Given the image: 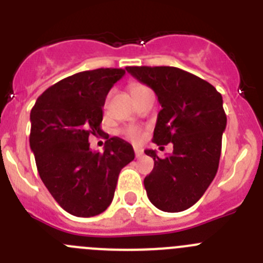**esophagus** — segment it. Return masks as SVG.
<instances>
[{
  "label": "esophagus",
  "instance_id": "esophagus-1",
  "mask_svg": "<svg viewBox=\"0 0 263 263\" xmlns=\"http://www.w3.org/2000/svg\"><path fill=\"white\" fill-rule=\"evenodd\" d=\"M134 154H136V158H141L142 157V150L141 148H134Z\"/></svg>",
  "mask_w": 263,
  "mask_h": 263
}]
</instances>
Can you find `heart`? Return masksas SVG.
I'll list each match as a JSON object with an SVG mask.
<instances>
[{
    "label": "heart",
    "instance_id": "1",
    "mask_svg": "<svg viewBox=\"0 0 263 263\" xmlns=\"http://www.w3.org/2000/svg\"><path fill=\"white\" fill-rule=\"evenodd\" d=\"M142 88H145V85L138 84V83H134V84L130 85V92H132V93H136L137 90L142 89ZM121 133H122V136L126 137L129 141H132V142H136V143L139 142V141L143 138L142 129H139V127H137V126L124 127V129L121 130Z\"/></svg>",
    "mask_w": 263,
    "mask_h": 263
}]
</instances>
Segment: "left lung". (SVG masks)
Returning <instances> with one entry per match:
<instances>
[{
  "label": "left lung",
  "mask_w": 263,
  "mask_h": 263,
  "mask_svg": "<svg viewBox=\"0 0 263 263\" xmlns=\"http://www.w3.org/2000/svg\"><path fill=\"white\" fill-rule=\"evenodd\" d=\"M137 80L158 96L153 142L173 143L174 152L159 158L143 180L148 200L164 212H182L194 205L215 179L221 155L227 115L222 97L208 81L176 67H126Z\"/></svg>",
  "instance_id": "1"
}]
</instances>
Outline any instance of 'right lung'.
I'll return each instance as SVG.
<instances>
[{"label": "right lung", "instance_id": "obj_1", "mask_svg": "<svg viewBox=\"0 0 263 263\" xmlns=\"http://www.w3.org/2000/svg\"><path fill=\"white\" fill-rule=\"evenodd\" d=\"M122 68L79 72L51 85L30 113V147L42 182L63 210L78 217L100 215L110 205L120 171L134 159L132 145L106 136L104 153L88 138L104 133L103 106Z\"/></svg>", "mask_w": 263, "mask_h": 263}]
</instances>
